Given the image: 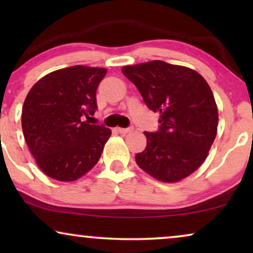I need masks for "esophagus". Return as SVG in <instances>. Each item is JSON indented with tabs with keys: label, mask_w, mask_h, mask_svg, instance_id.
Wrapping results in <instances>:
<instances>
[{
	"label": "esophagus",
	"mask_w": 253,
	"mask_h": 253,
	"mask_svg": "<svg viewBox=\"0 0 253 253\" xmlns=\"http://www.w3.org/2000/svg\"><path fill=\"white\" fill-rule=\"evenodd\" d=\"M120 133H129L133 130V127H117L116 129Z\"/></svg>",
	"instance_id": "34e87169"
}]
</instances>
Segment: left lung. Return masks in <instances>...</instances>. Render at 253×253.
Here are the masks:
<instances>
[{"label":"left lung","mask_w":253,"mask_h":253,"mask_svg":"<svg viewBox=\"0 0 253 253\" xmlns=\"http://www.w3.org/2000/svg\"><path fill=\"white\" fill-rule=\"evenodd\" d=\"M126 77L139 89L152 112L160 114L158 132H146V148L136 162L158 181L175 183L195 172L209 155L219 113L202 75L164 61L126 65Z\"/></svg>","instance_id":"8db88e82"}]
</instances>
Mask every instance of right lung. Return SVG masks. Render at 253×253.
Returning a JSON list of instances; mask_svg holds the SVG:
<instances>
[{
	"mask_svg": "<svg viewBox=\"0 0 253 253\" xmlns=\"http://www.w3.org/2000/svg\"><path fill=\"white\" fill-rule=\"evenodd\" d=\"M105 68L75 65L43 76L30 89L22 110L24 138L48 177L72 182L99 161L112 130L88 124Z\"/></svg>",
	"mask_w": 253,
	"mask_h": 253,
	"instance_id": "1",
	"label": "right lung"
}]
</instances>
